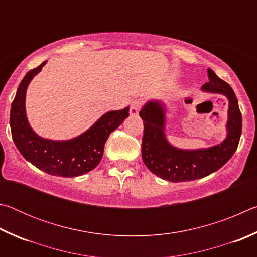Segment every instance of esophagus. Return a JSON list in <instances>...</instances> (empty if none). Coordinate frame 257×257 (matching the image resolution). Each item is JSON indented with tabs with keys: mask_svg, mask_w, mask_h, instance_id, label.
<instances>
[{
	"mask_svg": "<svg viewBox=\"0 0 257 257\" xmlns=\"http://www.w3.org/2000/svg\"><path fill=\"white\" fill-rule=\"evenodd\" d=\"M141 106H142V102L139 101V99H135L134 102H132L130 104V115H137L139 110H141Z\"/></svg>",
	"mask_w": 257,
	"mask_h": 257,
	"instance_id": "obj_1",
	"label": "esophagus"
}]
</instances>
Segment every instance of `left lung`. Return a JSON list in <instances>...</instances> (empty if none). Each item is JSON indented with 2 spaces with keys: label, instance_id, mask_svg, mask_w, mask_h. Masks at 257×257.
I'll use <instances>...</instances> for the list:
<instances>
[{
  "label": "left lung",
  "instance_id": "1",
  "mask_svg": "<svg viewBox=\"0 0 257 257\" xmlns=\"http://www.w3.org/2000/svg\"><path fill=\"white\" fill-rule=\"evenodd\" d=\"M208 82L203 92L222 94L229 101L227 137L219 145L201 150H181L172 146L165 136V105L149 101L139 115L144 121L142 158L151 172L172 182L201 179L219 170L236 152L241 135L242 119L236 94L229 84L207 69Z\"/></svg>",
  "mask_w": 257,
  "mask_h": 257
}]
</instances>
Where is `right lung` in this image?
I'll return each mask as SVG.
<instances>
[{
	"label": "right lung",
	"mask_w": 257,
	"mask_h": 257,
	"mask_svg": "<svg viewBox=\"0 0 257 257\" xmlns=\"http://www.w3.org/2000/svg\"><path fill=\"white\" fill-rule=\"evenodd\" d=\"M45 63L27 72L17 89L10 111L12 139L21 155L40 170L59 177L81 176L101 162L105 142L129 115V107L105 113L84 134L69 141L42 138L29 125L25 101L29 82Z\"/></svg>",
	"instance_id": "1"
}]
</instances>
